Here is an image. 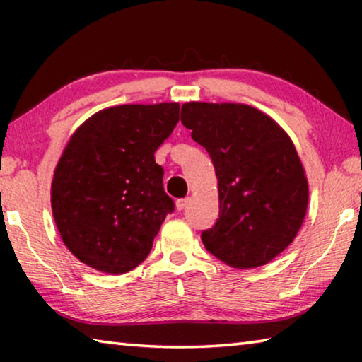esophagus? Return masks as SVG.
Returning a JSON list of instances; mask_svg holds the SVG:
<instances>
[{"label": "esophagus", "instance_id": "esophagus-1", "mask_svg": "<svg viewBox=\"0 0 362 362\" xmlns=\"http://www.w3.org/2000/svg\"><path fill=\"white\" fill-rule=\"evenodd\" d=\"M188 203H189L188 198H180V199L175 201V207H177V209H179V211H183V209H185V207L188 206Z\"/></svg>", "mask_w": 362, "mask_h": 362}]
</instances>
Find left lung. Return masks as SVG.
<instances>
[{
    "mask_svg": "<svg viewBox=\"0 0 362 362\" xmlns=\"http://www.w3.org/2000/svg\"><path fill=\"white\" fill-rule=\"evenodd\" d=\"M180 119L218 180V218L201 233L206 249L238 269L265 265L293 241L308 206L296 146L272 118L241 103L189 102Z\"/></svg>",
    "mask_w": 362,
    "mask_h": 362,
    "instance_id": "8db88e82",
    "label": "left lung"
}]
</instances>
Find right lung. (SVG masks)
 <instances>
[{"label": "right lung", "mask_w": 362, "mask_h": 362, "mask_svg": "<svg viewBox=\"0 0 362 362\" xmlns=\"http://www.w3.org/2000/svg\"><path fill=\"white\" fill-rule=\"evenodd\" d=\"M179 103L102 110L73 134L54 173L51 203L76 259L122 274L140 265L175 204L155 151L179 122Z\"/></svg>", "instance_id": "right-lung-1"}]
</instances>
